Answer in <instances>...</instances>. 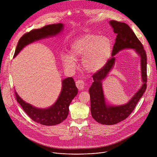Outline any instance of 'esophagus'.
Segmentation results:
<instances>
[{
    "label": "esophagus",
    "instance_id": "34e87169",
    "mask_svg": "<svg viewBox=\"0 0 157 157\" xmlns=\"http://www.w3.org/2000/svg\"><path fill=\"white\" fill-rule=\"evenodd\" d=\"M84 84H85L84 82L82 80H81V79H79V80L76 81V87H78L79 90H82V89H84Z\"/></svg>",
    "mask_w": 157,
    "mask_h": 157
}]
</instances>
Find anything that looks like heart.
Listing matches in <instances>:
<instances>
[{
    "label": "heart",
    "mask_w": 157,
    "mask_h": 157,
    "mask_svg": "<svg viewBox=\"0 0 157 157\" xmlns=\"http://www.w3.org/2000/svg\"><path fill=\"white\" fill-rule=\"evenodd\" d=\"M113 50V43L107 36L86 34L77 38L71 44L70 55L63 54L62 62L65 68L75 70V59L82 57L83 68L88 72H96L106 64Z\"/></svg>",
    "instance_id": "1"
}]
</instances>
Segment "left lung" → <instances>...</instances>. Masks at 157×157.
<instances>
[{
  "label": "left lung",
  "mask_w": 157,
  "mask_h": 157,
  "mask_svg": "<svg viewBox=\"0 0 157 157\" xmlns=\"http://www.w3.org/2000/svg\"><path fill=\"white\" fill-rule=\"evenodd\" d=\"M117 37L109 59L102 68L93 75L94 82L89 88L91 99V113L93 119L101 124L114 125L126 118L132 113L147 89V55L142 43L130 27L123 22L116 20L109 21ZM126 48H132L141 57L142 79L144 83L140 90L127 104L121 106L107 105L105 101L101 81L107 75L115 63L114 56L119 51Z\"/></svg>",
  "instance_id": "1"
}]
</instances>
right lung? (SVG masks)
<instances>
[{"mask_svg": "<svg viewBox=\"0 0 157 157\" xmlns=\"http://www.w3.org/2000/svg\"><path fill=\"white\" fill-rule=\"evenodd\" d=\"M63 29V24L48 25L39 29H34L22 36L17 44L13 55L15 57L27 44L42 38L56 35ZM78 94V88L71 77L62 81L61 93L56 102L47 109L36 108L22 100L16 91L15 94L17 102L25 113L35 122L44 125H55L64 121L69 113V105Z\"/></svg>", "mask_w": 157, "mask_h": 157, "instance_id": "1", "label": "right lung"}]
</instances>
